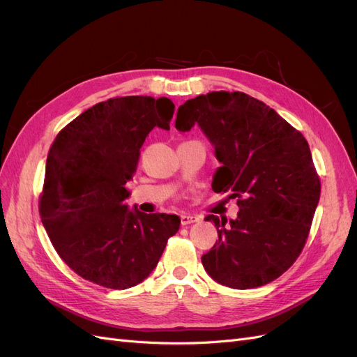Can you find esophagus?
Wrapping results in <instances>:
<instances>
[{
    "label": "esophagus",
    "mask_w": 357,
    "mask_h": 357,
    "mask_svg": "<svg viewBox=\"0 0 357 357\" xmlns=\"http://www.w3.org/2000/svg\"><path fill=\"white\" fill-rule=\"evenodd\" d=\"M197 222V218L192 215H181V225H190V223Z\"/></svg>",
    "instance_id": "esophagus-1"
}]
</instances>
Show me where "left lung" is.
<instances>
[{"label":"left lung","mask_w":357,"mask_h":357,"mask_svg":"<svg viewBox=\"0 0 357 357\" xmlns=\"http://www.w3.org/2000/svg\"><path fill=\"white\" fill-rule=\"evenodd\" d=\"M199 125L222 166L215 192H229L235 220L215 215L218 241L202 261L212 278L235 289L269 284L300 256L321 197L306 138L269 105L244 92L212 91L179 105L175 126Z\"/></svg>","instance_id":"obj_1"}]
</instances>
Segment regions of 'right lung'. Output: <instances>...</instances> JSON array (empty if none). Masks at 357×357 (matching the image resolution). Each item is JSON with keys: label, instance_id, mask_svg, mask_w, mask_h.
<instances>
[{"label": "right lung", "instance_id": "obj_1", "mask_svg": "<svg viewBox=\"0 0 357 357\" xmlns=\"http://www.w3.org/2000/svg\"><path fill=\"white\" fill-rule=\"evenodd\" d=\"M175 104L130 96L92 105L64 126L45 166L39 213L59 256L82 278L126 289L157 266L176 215L129 210L126 182L154 128L169 130Z\"/></svg>", "mask_w": 357, "mask_h": 357}]
</instances>
